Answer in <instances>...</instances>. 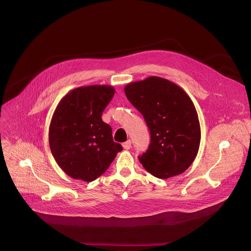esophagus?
<instances>
[{
	"instance_id": "1",
	"label": "esophagus",
	"mask_w": 251,
	"mask_h": 251,
	"mask_svg": "<svg viewBox=\"0 0 251 251\" xmlns=\"http://www.w3.org/2000/svg\"><path fill=\"white\" fill-rule=\"evenodd\" d=\"M122 146H123V148H124L125 150H129V149L131 148V141H130V140L126 141L125 143L122 144Z\"/></svg>"
}]
</instances>
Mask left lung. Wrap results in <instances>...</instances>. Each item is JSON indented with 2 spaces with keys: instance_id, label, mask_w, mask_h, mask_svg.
<instances>
[{
  "instance_id": "obj_1",
  "label": "left lung",
  "mask_w": 251,
  "mask_h": 251,
  "mask_svg": "<svg viewBox=\"0 0 251 251\" xmlns=\"http://www.w3.org/2000/svg\"><path fill=\"white\" fill-rule=\"evenodd\" d=\"M124 91L150 130V145L139 156L140 163L157 178L183 173L195 160L201 139L190 97L175 83L157 76L129 83Z\"/></svg>"
}]
</instances>
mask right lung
Wrapping results in <instances>:
<instances>
[{
    "mask_svg": "<svg viewBox=\"0 0 251 251\" xmlns=\"http://www.w3.org/2000/svg\"><path fill=\"white\" fill-rule=\"evenodd\" d=\"M114 94L115 89L110 85L79 87L68 92L54 111L50 149L59 167L74 179H97L122 150L101 118Z\"/></svg>",
    "mask_w": 251,
    "mask_h": 251,
    "instance_id": "1",
    "label": "right lung"
}]
</instances>
